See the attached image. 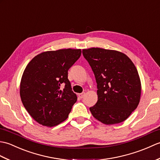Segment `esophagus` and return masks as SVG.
<instances>
[{"mask_svg":"<svg viewBox=\"0 0 160 160\" xmlns=\"http://www.w3.org/2000/svg\"><path fill=\"white\" fill-rule=\"evenodd\" d=\"M85 95H86V93L83 92V93H80L79 95H78V96H79V98H83L84 96H85Z\"/></svg>","mask_w":160,"mask_h":160,"instance_id":"obj_1","label":"esophagus"}]
</instances>
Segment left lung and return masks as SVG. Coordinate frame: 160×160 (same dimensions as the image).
Segmentation results:
<instances>
[{
    "label": "left lung",
    "mask_w": 160,
    "mask_h": 160,
    "mask_svg": "<svg viewBox=\"0 0 160 160\" xmlns=\"http://www.w3.org/2000/svg\"><path fill=\"white\" fill-rule=\"evenodd\" d=\"M97 83L98 102L89 108L105 124L120 123L140 102L141 82L136 67L124 53L101 48L83 49Z\"/></svg>",
    "instance_id": "1"
}]
</instances>
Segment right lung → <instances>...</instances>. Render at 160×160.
<instances>
[{
	"label": "right lung",
	"instance_id": "add662e5",
	"mask_svg": "<svg viewBox=\"0 0 160 160\" xmlns=\"http://www.w3.org/2000/svg\"><path fill=\"white\" fill-rule=\"evenodd\" d=\"M81 53V49H71L42 52L26 67L20 82V98L39 124L53 127L69 116L77 96L68 79V70Z\"/></svg>",
	"mask_w": 160,
	"mask_h": 160
}]
</instances>
